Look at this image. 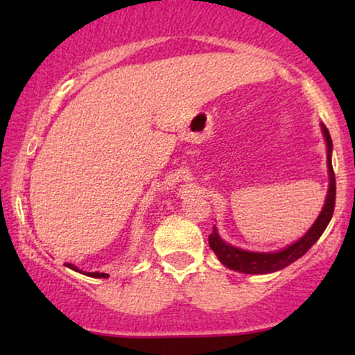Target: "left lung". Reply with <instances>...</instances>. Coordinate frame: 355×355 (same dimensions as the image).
Wrapping results in <instances>:
<instances>
[{"label":"left lung","mask_w":355,"mask_h":355,"mask_svg":"<svg viewBox=\"0 0 355 355\" xmlns=\"http://www.w3.org/2000/svg\"><path fill=\"white\" fill-rule=\"evenodd\" d=\"M322 130L327 140V163H328V173H329V189L327 200H324L323 210L320 213L317 221L313 223V226L305 232L304 237H300L297 242L284 247L283 250L278 252H249L237 249V247L226 244L225 241L218 236L216 227H213L211 234L208 236V244H210L211 250L215 252L218 259L227 268L241 271V273L247 275H265V273H273V271L283 270L286 266L293 263L297 259H300L315 242L320 239V236L323 234V231L327 230L328 223L331 221L333 211H334V200H336V179H334V171L331 164V150L333 142L331 135H329L327 125L322 124Z\"/></svg>","instance_id":"obj_1"}]
</instances>
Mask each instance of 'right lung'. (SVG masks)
I'll use <instances>...</instances> for the list:
<instances>
[{
    "mask_svg": "<svg viewBox=\"0 0 355 355\" xmlns=\"http://www.w3.org/2000/svg\"><path fill=\"white\" fill-rule=\"evenodd\" d=\"M64 265L67 266V268H71V270L79 271V273H82V271H80L79 268H77V266H74V265H71V263H64ZM84 275H87V276H92V278H106V276H108L106 273H85V271H84Z\"/></svg>",
    "mask_w": 355,
    "mask_h": 355,
    "instance_id": "add662e5",
    "label": "right lung"
}]
</instances>
